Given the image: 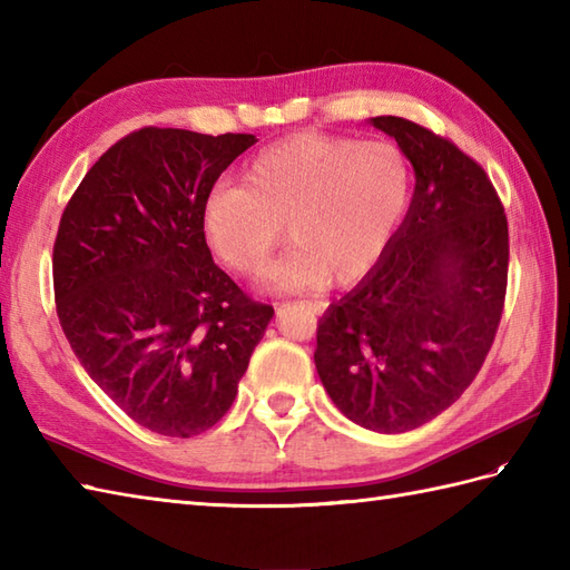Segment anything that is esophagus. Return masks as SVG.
<instances>
[{"instance_id": "34e87169", "label": "esophagus", "mask_w": 570, "mask_h": 570, "mask_svg": "<svg viewBox=\"0 0 570 570\" xmlns=\"http://www.w3.org/2000/svg\"><path fill=\"white\" fill-rule=\"evenodd\" d=\"M306 304L313 313H318V316H321V313H325V308H328V304H325V301H318V298H311V301H306Z\"/></svg>"}]
</instances>
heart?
Returning a JSON list of instances; mask_svg holds the SVG:
<instances>
[{
    "mask_svg": "<svg viewBox=\"0 0 570 570\" xmlns=\"http://www.w3.org/2000/svg\"><path fill=\"white\" fill-rule=\"evenodd\" d=\"M411 166L392 141L301 131L259 151L242 186H217L203 205V229L229 269L257 276L282 242H294L269 272L276 288L367 276L404 220Z\"/></svg>",
    "mask_w": 570,
    "mask_h": 570,
    "instance_id": "1",
    "label": "heart"
}]
</instances>
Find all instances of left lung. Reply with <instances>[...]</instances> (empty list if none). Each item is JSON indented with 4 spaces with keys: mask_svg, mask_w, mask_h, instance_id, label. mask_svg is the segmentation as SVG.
Wrapping results in <instances>:
<instances>
[{
    "mask_svg": "<svg viewBox=\"0 0 570 570\" xmlns=\"http://www.w3.org/2000/svg\"><path fill=\"white\" fill-rule=\"evenodd\" d=\"M372 125L414 166V200L374 269L318 321L313 360L350 421L404 433L478 377L504 311L510 229L485 168L451 139L404 117Z\"/></svg>",
    "mask_w": 570,
    "mask_h": 570,
    "instance_id": "8db88e82",
    "label": "left lung"
}]
</instances>
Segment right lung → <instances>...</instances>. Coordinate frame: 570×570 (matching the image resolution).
Instances as JSON below:
<instances>
[{
    "instance_id": "obj_1",
    "label": "right lung",
    "mask_w": 570,
    "mask_h": 570,
    "mask_svg": "<svg viewBox=\"0 0 570 570\" xmlns=\"http://www.w3.org/2000/svg\"><path fill=\"white\" fill-rule=\"evenodd\" d=\"M254 135L141 127L72 193L53 242L56 313L92 382L171 439L213 429L274 308L213 262L203 205Z\"/></svg>"
}]
</instances>
